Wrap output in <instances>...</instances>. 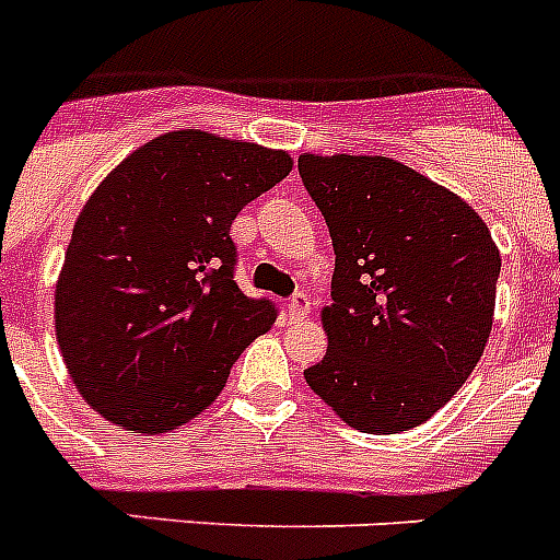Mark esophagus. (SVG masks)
<instances>
[{"instance_id":"obj_1","label":"esophagus","mask_w":560,"mask_h":560,"mask_svg":"<svg viewBox=\"0 0 560 560\" xmlns=\"http://www.w3.org/2000/svg\"><path fill=\"white\" fill-rule=\"evenodd\" d=\"M311 311V296L305 291H296L294 296L289 300V316L291 319H305Z\"/></svg>"}]
</instances>
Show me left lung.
<instances>
[{
	"mask_svg": "<svg viewBox=\"0 0 560 560\" xmlns=\"http://www.w3.org/2000/svg\"><path fill=\"white\" fill-rule=\"evenodd\" d=\"M296 167L336 252L328 353L305 381L359 432H407L477 368L502 257L459 196L389 156L305 153Z\"/></svg>",
	"mask_w": 560,
	"mask_h": 560,
	"instance_id": "obj_1",
	"label": "left lung"
}]
</instances>
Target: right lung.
Here are the masks:
<instances>
[{"mask_svg": "<svg viewBox=\"0 0 560 560\" xmlns=\"http://www.w3.org/2000/svg\"><path fill=\"white\" fill-rule=\"evenodd\" d=\"M291 171L285 151L199 128L162 133L101 182L56 285V336L78 393L128 432L182 427L219 398L275 325L235 283V215Z\"/></svg>", "mask_w": 560, "mask_h": 560, "instance_id": "add662e5", "label": "right lung"}]
</instances>
